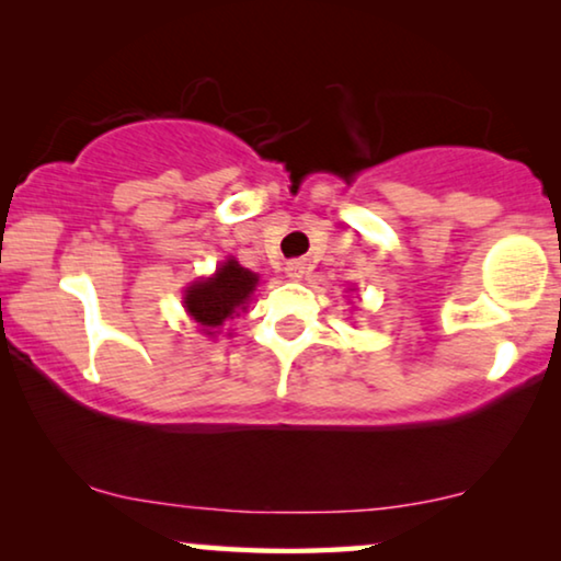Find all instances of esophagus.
I'll return each mask as SVG.
<instances>
[{
  "label": "esophagus",
  "mask_w": 561,
  "mask_h": 561,
  "mask_svg": "<svg viewBox=\"0 0 561 561\" xmlns=\"http://www.w3.org/2000/svg\"><path fill=\"white\" fill-rule=\"evenodd\" d=\"M286 273H288V278H294V280H298L304 275V263L301 260H294V263H288L286 265Z\"/></svg>",
  "instance_id": "34e87169"
}]
</instances>
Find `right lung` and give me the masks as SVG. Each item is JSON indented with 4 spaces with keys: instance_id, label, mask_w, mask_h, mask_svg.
<instances>
[{
    "instance_id": "add662e5",
    "label": "right lung",
    "mask_w": 561,
    "mask_h": 561,
    "mask_svg": "<svg viewBox=\"0 0 561 561\" xmlns=\"http://www.w3.org/2000/svg\"><path fill=\"white\" fill-rule=\"evenodd\" d=\"M255 286V273H250L237 260H227L211 278L198 280L186 290V309L206 334H214V329L232 319L237 309H244Z\"/></svg>"
}]
</instances>
